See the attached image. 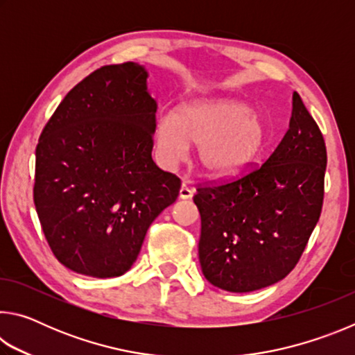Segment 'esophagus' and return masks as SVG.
I'll list each match as a JSON object with an SVG mask.
<instances>
[{
	"mask_svg": "<svg viewBox=\"0 0 355 355\" xmlns=\"http://www.w3.org/2000/svg\"><path fill=\"white\" fill-rule=\"evenodd\" d=\"M192 194H194V191H192V188H189L188 184H182V188H180V199H191Z\"/></svg>",
	"mask_w": 355,
	"mask_h": 355,
	"instance_id": "1",
	"label": "esophagus"
}]
</instances>
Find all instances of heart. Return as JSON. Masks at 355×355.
I'll return each mask as SVG.
<instances>
[{
  "label": "heart",
  "instance_id": "obj_1",
  "mask_svg": "<svg viewBox=\"0 0 355 355\" xmlns=\"http://www.w3.org/2000/svg\"><path fill=\"white\" fill-rule=\"evenodd\" d=\"M264 130L249 105L233 100H196L175 116L158 120L155 148L161 163L177 166L199 147L200 166L211 175H230L260 152Z\"/></svg>",
  "mask_w": 355,
  "mask_h": 355
}]
</instances>
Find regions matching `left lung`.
<instances>
[{"mask_svg":"<svg viewBox=\"0 0 355 355\" xmlns=\"http://www.w3.org/2000/svg\"><path fill=\"white\" fill-rule=\"evenodd\" d=\"M326 164L321 130L294 92L290 128L264 163L197 186L199 260L209 284L249 293L293 271L320 220Z\"/></svg>","mask_w":355,"mask_h":355,"instance_id":"obj_1","label":"left lung"}]
</instances>
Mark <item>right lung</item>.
<instances>
[{"label":"right lung","mask_w":355,"mask_h":355,"mask_svg":"<svg viewBox=\"0 0 355 355\" xmlns=\"http://www.w3.org/2000/svg\"><path fill=\"white\" fill-rule=\"evenodd\" d=\"M136 62L103 65L65 95L35 148L34 205L55 257L89 277H119L182 182L152 159L156 101Z\"/></svg>","instance_id":"add662e5"}]
</instances>
